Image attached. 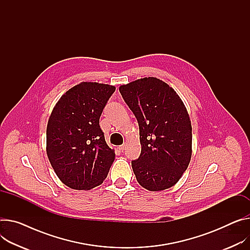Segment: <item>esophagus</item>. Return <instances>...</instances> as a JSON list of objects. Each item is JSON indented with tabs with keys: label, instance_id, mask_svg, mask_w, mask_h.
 Segmentation results:
<instances>
[{
	"label": "esophagus",
	"instance_id": "esophagus-1",
	"mask_svg": "<svg viewBox=\"0 0 250 250\" xmlns=\"http://www.w3.org/2000/svg\"><path fill=\"white\" fill-rule=\"evenodd\" d=\"M125 146H126L125 144H122V145H120V146H119V150H120V151H123V150L125 149Z\"/></svg>",
	"mask_w": 250,
	"mask_h": 250
}]
</instances>
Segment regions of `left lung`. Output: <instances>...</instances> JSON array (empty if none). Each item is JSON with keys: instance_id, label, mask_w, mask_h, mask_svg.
<instances>
[{"instance_id": "obj_1", "label": "left lung", "mask_w": 250, "mask_h": 250, "mask_svg": "<svg viewBox=\"0 0 250 250\" xmlns=\"http://www.w3.org/2000/svg\"><path fill=\"white\" fill-rule=\"evenodd\" d=\"M139 124L141 154L132 161L138 183L149 191L174 186L192 155V127L179 95L156 77L119 87Z\"/></svg>"}]
</instances>
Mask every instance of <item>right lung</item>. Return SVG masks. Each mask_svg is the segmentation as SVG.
I'll use <instances>...</instances> for the list:
<instances>
[{"label": "right lung", "mask_w": 250, "mask_h": 250, "mask_svg": "<svg viewBox=\"0 0 250 250\" xmlns=\"http://www.w3.org/2000/svg\"><path fill=\"white\" fill-rule=\"evenodd\" d=\"M116 87L81 82L56 103L48 120L46 152L56 175L66 186L90 190L106 179L115 151L104 137L99 119Z\"/></svg>", "instance_id": "add662e5"}]
</instances>
